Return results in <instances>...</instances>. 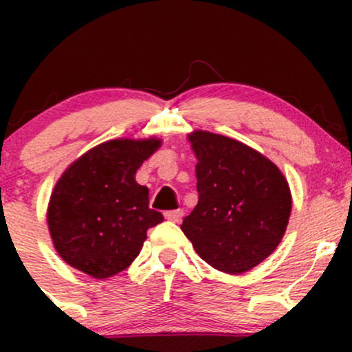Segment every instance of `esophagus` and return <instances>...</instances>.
Wrapping results in <instances>:
<instances>
[{"label": "esophagus", "instance_id": "obj_1", "mask_svg": "<svg viewBox=\"0 0 352 352\" xmlns=\"http://www.w3.org/2000/svg\"><path fill=\"white\" fill-rule=\"evenodd\" d=\"M182 214H184L182 209H173V211L165 212V219H168V221H173V223H179L180 219H182Z\"/></svg>", "mask_w": 352, "mask_h": 352}]
</instances>
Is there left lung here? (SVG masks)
<instances>
[{"instance_id":"obj_1","label":"left lung","mask_w":352,"mask_h":352,"mask_svg":"<svg viewBox=\"0 0 352 352\" xmlns=\"http://www.w3.org/2000/svg\"><path fill=\"white\" fill-rule=\"evenodd\" d=\"M197 206L182 232L199 257L228 274L250 271L276 250L291 214V192L281 170L247 144L194 131Z\"/></svg>"}]
</instances>
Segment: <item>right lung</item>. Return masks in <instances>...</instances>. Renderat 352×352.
<instances>
[{
  "label": "right lung",
  "instance_id": "right-lung-1",
  "mask_svg": "<svg viewBox=\"0 0 352 352\" xmlns=\"http://www.w3.org/2000/svg\"><path fill=\"white\" fill-rule=\"evenodd\" d=\"M162 141L112 140L71 163L52 190L47 225L52 243L71 267L105 279L129 267L146 232L163 221L150 209L136 172Z\"/></svg>",
  "mask_w": 352,
  "mask_h": 352
}]
</instances>
